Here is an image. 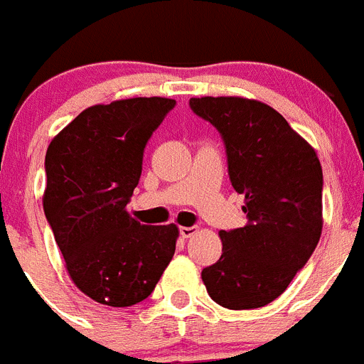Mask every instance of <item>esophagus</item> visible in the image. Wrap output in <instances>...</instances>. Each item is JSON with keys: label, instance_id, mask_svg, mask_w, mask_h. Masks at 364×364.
<instances>
[{"label": "esophagus", "instance_id": "obj_1", "mask_svg": "<svg viewBox=\"0 0 364 364\" xmlns=\"http://www.w3.org/2000/svg\"><path fill=\"white\" fill-rule=\"evenodd\" d=\"M179 233H181L183 239H191V237H194V235L198 233V228H194V225H191V228H179Z\"/></svg>", "mask_w": 364, "mask_h": 364}]
</instances>
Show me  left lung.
Returning a JSON list of instances; mask_svg holds the SVG:
<instances>
[{
	"instance_id": "1",
	"label": "left lung",
	"mask_w": 364,
	"mask_h": 364,
	"mask_svg": "<svg viewBox=\"0 0 364 364\" xmlns=\"http://www.w3.org/2000/svg\"><path fill=\"white\" fill-rule=\"evenodd\" d=\"M222 135L231 185L248 224L220 231L222 255L203 268L213 300L257 309L285 292L322 233V166L316 151L270 105L246 97H191Z\"/></svg>"
}]
</instances>
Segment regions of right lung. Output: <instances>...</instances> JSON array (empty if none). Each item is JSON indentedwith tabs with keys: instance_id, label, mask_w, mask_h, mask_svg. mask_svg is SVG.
<instances>
[{
	"instance_id": "right-lung-1",
	"label": "right lung",
	"mask_w": 364,
	"mask_h": 364,
	"mask_svg": "<svg viewBox=\"0 0 364 364\" xmlns=\"http://www.w3.org/2000/svg\"><path fill=\"white\" fill-rule=\"evenodd\" d=\"M173 107L168 97L88 107L48 146L46 218L72 281L97 304L146 300L173 257L176 224L144 225L125 210L146 144Z\"/></svg>"
}]
</instances>
